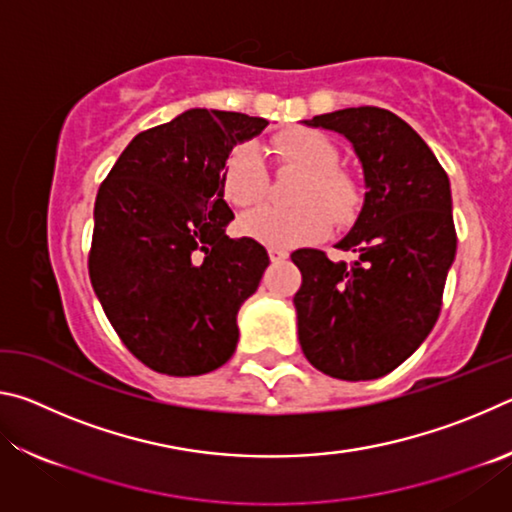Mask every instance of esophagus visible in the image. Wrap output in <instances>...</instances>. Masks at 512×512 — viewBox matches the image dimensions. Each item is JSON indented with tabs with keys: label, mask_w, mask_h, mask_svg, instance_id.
Listing matches in <instances>:
<instances>
[{
	"label": "esophagus",
	"mask_w": 512,
	"mask_h": 512,
	"mask_svg": "<svg viewBox=\"0 0 512 512\" xmlns=\"http://www.w3.org/2000/svg\"><path fill=\"white\" fill-rule=\"evenodd\" d=\"M268 257H271L273 264H280L289 257V253H287V250H282V248H268Z\"/></svg>",
	"instance_id": "34e87169"
}]
</instances>
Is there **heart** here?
<instances>
[{
    "label": "heart",
    "instance_id": "1",
    "mask_svg": "<svg viewBox=\"0 0 512 512\" xmlns=\"http://www.w3.org/2000/svg\"><path fill=\"white\" fill-rule=\"evenodd\" d=\"M282 164L305 171L296 192V207H257L244 214L241 230L273 248L311 244L327 237L332 219L348 223L361 205V187L352 173L336 167L339 149L316 131H289L273 142ZM268 192V171L255 144H241L223 164V194L232 205L253 207Z\"/></svg>",
    "mask_w": 512,
    "mask_h": 512
}]
</instances>
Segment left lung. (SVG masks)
Masks as SVG:
<instances>
[{
  "label": "left lung",
  "mask_w": 512,
  "mask_h": 512,
  "mask_svg": "<svg viewBox=\"0 0 512 512\" xmlns=\"http://www.w3.org/2000/svg\"><path fill=\"white\" fill-rule=\"evenodd\" d=\"M343 135L361 162L366 196L336 248L291 255L302 284L293 305L300 348L314 368L345 381L384 377L436 325L456 257L452 189L422 137L391 110L361 106L305 121Z\"/></svg>",
  "instance_id": "1"
}]
</instances>
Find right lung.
<instances>
[{"label":"right lung","instance_id":"add662e5","mask_svg":"<svg viewBox=\"0 0 512 512\" xmlns=\"http://www.w3.org/2000/svg\"><path fill=\"white\" fill-rule=\"evenodd\" d=\"M266 126L241 112L185 110L135 135L99 187L92 289L119 339L155 372L205 375L237 350V314L268 253L225 235L235 214L223 164Z\"/></svg>","mask_w":512,"mask_h":512}]
</instances>
